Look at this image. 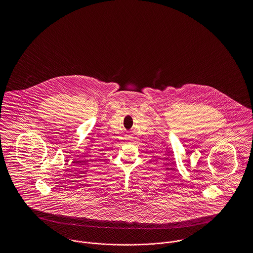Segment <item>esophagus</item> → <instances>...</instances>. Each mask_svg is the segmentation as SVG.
<instances>
[{
    "label": "esophagus",
    "mask_w": 253,
    "mask_h": 253,
    "mask_svg": "<svg viewBox=\"0 0 253 253\" xmlns=\"http://www.w3.org/2000/svg\"><path fill=\"white\" fill-rule=\"evenodd\" d=\"M126 137H127V139H132L131 135H126Z\"/></svg>",
    "instance_id": "34e87169"
}]
</instances>
